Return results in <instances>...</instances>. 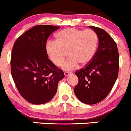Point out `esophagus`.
I'll list each match as a JSON object with an SVG mask.
<instances>
[{
    "mask_svg": "<svg viewBox=\"0 0 131 131\" xmlns=\"http://www.w3.org/2000/svg\"><path fill=\"white\" fill-rule=\"evenodd\" d=\"M64 75H65V76H68V75H70V74H71V73L69 72H64Z\"/></svg>",
    "mask_w": 131,
    "mask_h": 131,
    "instance_id": "34e87169",
    "label": "esophagus"
}]
</instances>
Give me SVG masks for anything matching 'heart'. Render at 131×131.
I'll list each match as a JSON object with an SVG mask.
<instances>
[{"label":"heart","instance_id":"heart-1","mask_svg":"<svg viewBox=\"0 0 131 131\" xmlns=\"http://www.w3.org/2000/svg\"><path fill=\"white\" fill-rule=\"evenodd\" d=\"M97 44L98 37L94 30L68 28L57 33L56 41H48L46 51L51 61L57 67L64 62L68 52L70 57L63 68L71 70L79 63L86 65L91 61L96 54Z\"/></svg>","mask_w":131,"mask_h":131}]
</instances>
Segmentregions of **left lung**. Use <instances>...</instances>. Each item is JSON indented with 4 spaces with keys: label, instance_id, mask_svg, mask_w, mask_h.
<instances>
[{
    "label": "left lung",
    "instance_id": "1",
    "mask_svg": "<svg viewBox=\"0 0 131 131\" xmlns=\"http://www.w3.org/2000/svg\"><path fill=\"white\" fill-rule=\"evenodd\" d=\"M97 35L99 45L94 57L85 68L77 70L79 82L74 93L88 105L104 100L112 90L118 75L119 53L115 41L103 29L90 26Z\"/></svg>",
    "mask_w": 131,
    "mask_h": 131
}]
</instances>
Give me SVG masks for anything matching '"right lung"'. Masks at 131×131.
Wrapping results in <instances>:
<instances>
[{"mask_svg":"<svg viewBox=\"0 0 131 131\" xmlns=\"http://www.w3.org/2000/svg\"><path fill=\"white\" fill-rule=\"evenodd\" d=\"M51 25H37L16 40L11 56V73L18 91L32 104L50 101L64 74L48 59L46 41L59 28Z\"/></svg>","mask_w":131,"mask_h":131,"instance_id":"right-lung-1","label":"right lung"}]
</instances>
